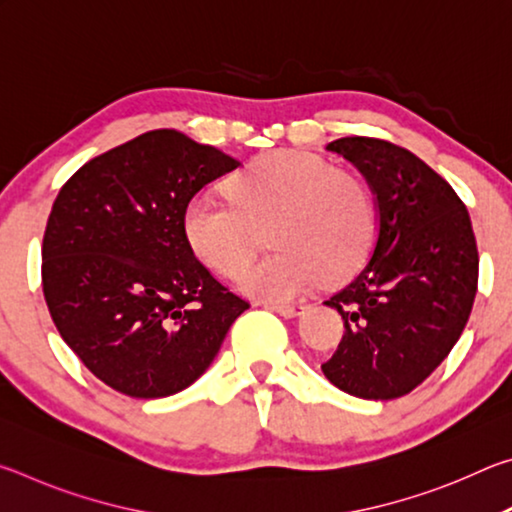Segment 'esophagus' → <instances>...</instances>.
Returning a JSON list of instances; mask_svg holds the SVG:
<instances>
[{"instance_id": "34e87169", "label": "esophagus", "mask_w": 512, "mask_h": 512, "mask_svg": "<svg viewBox=\"0 0 512 512\" xmlns=\"http://www.w3.org/2000/svg\"><path fill=\"white\" fill-rule=\"evenodd\" d=\"M264 307H266V309H271V311H277V314L284 316V318L300 316L302 311L307 309L305 305H302V302H293V305H287V302H282V305H277V302H266Z\"/></svg>"}]
</instances>
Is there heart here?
I'll return each mask as SVG.
<instances>
[{
  "instance_id": "heart-1",
  "label": "heart",
  "mask_w": 512,
  "mask_h": 512,
  "mask_svg": "<svg viewBox=\"0 0 512 512\" xmlns=\"http://www.w3.org/2000/svg\"><path fill=\"white\" fill-rule=\"evenodd\" d=\"M232 200L194 194L183 210V235L203 264L237 275L253 255L250 221H271L277 248L241 273L237 287L259 300L282 302L357 273L375 239V203L357 176L316 155L266 153L230 180Z\"/></svg>"
}]
</instances>
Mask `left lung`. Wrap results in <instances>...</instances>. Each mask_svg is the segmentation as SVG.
Wrapping results in <instances>:
<instances>
[{
	"label": "left lung",
	"instance_id": "1",
	"mask_svg": "<svg viewBox=\"0 0 512 512\" xmlns=\"http://www.w3.org/2000/svg\"><path fill=\"white\" fill-rule=\"evenodd\" d=\"M375 196L377 237L368 262L325 300L345 320L323 372L343 393L395 400L422 384L461 339L479 280L465 205L418 155L372 137L327 144Z\"/></svg>",
	"mask_w": 512,
	"mask_h": 512
}]
</instances>
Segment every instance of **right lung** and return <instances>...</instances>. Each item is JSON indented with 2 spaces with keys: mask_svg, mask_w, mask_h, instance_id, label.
<instances>
[{
  "mask_svg": "<svg viewBox=\"0 0 512 512\" xmlns=\"http://www.w3.org/2000/svg\"><path fill=\"white\" fill-rule=\"evenodd\" d=\"M239 164L162 128L83 164L58 192L42 291L63 341L115 391L140 400L185 391L248 309L183 235L189 198Z\"/></svg>",
  "mask_w": 512,
  "mask_h": 512,
  "instance_id": "obj_1",
  "label": "right lung"
}]
</instances>
